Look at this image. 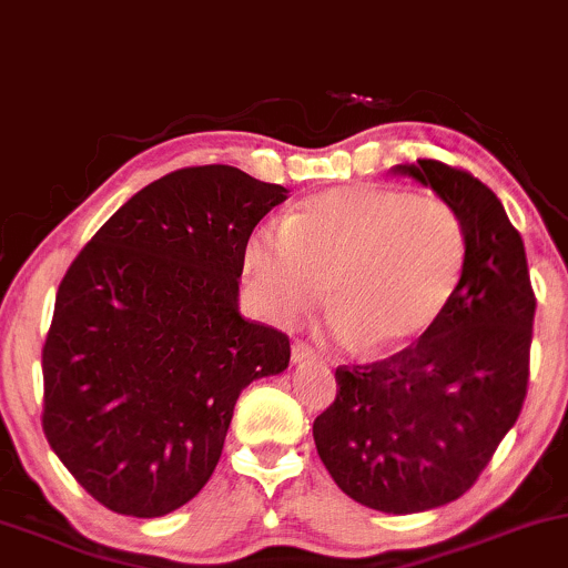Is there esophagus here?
Wrapping results in <instances>:
<instances>
[{"instance_id":"1","label":"esophagus","mask_w":568,"mask_h":568,"mask_svg":"<svg viewBox=\"0 0 568 568\" xmlns=\"http://www.w3.org/2000/svg\"><path fill=\"white\" fill-rule=\"evenodd\" d=\"M291 357H293V362H304V359L317 357V354H314V349L310 344H306V341H293Z\"/></svg>"}]
</instances>
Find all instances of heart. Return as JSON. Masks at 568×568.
Returning <instances> with one entry per match:
<instances>
[{"instance_id": "b5f03b06", "label": "heart", "mask_w": 568, "mask_h": 568, "mask_svg": "<svg viewBox=\"0 0 568 568\" xmlns=\"http://www.w3.org/2000/svg\"><path fill=\"white\" fill-rule=\"evenodd\" d=\"M468 232L439 195L346 184L298 203L283 227L251 232L243 266L272 323H293L325 296L333 331L371 354L399 352L447 314L466 277Z\"/></svg>"}]
</instances>
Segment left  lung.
Returning a JSON list of instances; mask_svg holds the SVG:
<instances>
[{
	"instance_id": "8db88e82",
	"label": "left lung",
	"mask_w": 568,
	"mask_h": 568,
	"mask_svg": "<svg viewBox=\"0 0 568 568\" xmlns=\"http://www.w3.org/2000/svg\"><path fill=\"white\" fill-rule=\"evenodd\" d=\"M449 201L468 232L455 302L392 357L336 367L314 444L341 491L384 514H420L474 487L514 428L529 386L537 298L526 251L497 195L460 166H396Z\"/></svg>"
}]
</instances>
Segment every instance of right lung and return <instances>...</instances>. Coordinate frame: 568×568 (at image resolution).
<instances>
[{
	"mask_svg": "<svg viewBox=\"0 0 568 568\" xmlns=\"http://www.w3.org/2000/svg\"><path fill=\"white\" fill-rule=\"evenodd\" d=\"M285 197L224 163L176 169L129 197L60 280L42 428L113 514L193 500L243 388L288 367V336L237 312L245 243Z\"/></svg>",
	"mask_w": 568,
	"mask_h": 568,
	"instance_id": "right-lung-1",
	"label": "right lung"
}]
</instances>
